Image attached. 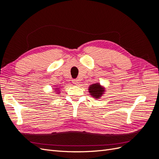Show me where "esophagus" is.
<instances>
[{
	"mask_svg": "<svg viewBox=\"0 0 159 159\" xmlns=\"http://www.w3.org/2000/svg\"><path fill=\"white\" fill-rule=\"evenodd\" d=\"M72 82H73L74 84L78 85L79 84V80H72Z\"/></svg>",
	"mask_w": 159,
	"mask_h": 159,
	"instance_id": "1",
	"label": "esophagus"
}]
</instances>
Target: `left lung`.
Returning <instances> with one entry per match:
<instances>
[{"label": "left lung", "mask_w": 159, "mask_h": 159, "mask_svg": "<svg viewBox=\"0 0 159 159\" xmlns=\"http://www.w3.org/2000/svg\"><path fill=\"white\" fill-rule=\"evenodd\" d=\"M89 93L91 96L95 99H99L102 96L105 94V89L103 86L101 85L99 83L93 84L89 86Z\"/></svg>", "instance_id": "left-lung-1"}]
</instances>
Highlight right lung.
Masks as SVG:
<instances>
[{
	"label": "right lung",
	"mask_w": 159,
	"mask_h": 159,
	"mask_svg": "<svg viewBox=\"0 0 159 159\" xmlns=\"http://www.w3.org/2000/svg\"><path fill=\"white\" fill-rule=\"evenodd\" d=\"M54 92L58 93H57V94H59V93H60V91L59 88H55V89H54Z\"/></svg>",
	"instance_id": "add662e5"
}]
</instances>
